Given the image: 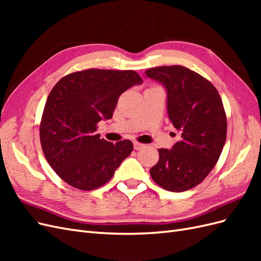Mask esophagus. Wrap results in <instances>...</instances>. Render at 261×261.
I'll return each mask as SVG.
<instances>
[{"label": "esophagus", "instance_id": "obj_1", "mask_svg": "<svg viewBox=\"0 0 261 261\" xmlns=\"http://www.w3.org/2000/svg\"><path fill=\"white\" fill-rule=\"evenodd\" d=\"M144 147V144H140L138 143V141H134V148H135L136 150H139Z\"/></svg>", "mask_w": 261, "mask_h": 261}]
</instances>
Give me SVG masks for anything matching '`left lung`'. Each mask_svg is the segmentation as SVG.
Masks as SVG:
<instances>
[{
  "instance_id": "left-lung-1",
  "label": "left lung",
  "mask_w": 261,
  "mask_h": 261,
  "mask_svg": "<svg viewBox=\"0 0 261 261\" xmlns=\"http://www.w3.org/2000/svg\"><path fill=\"white\" fill-rule=\"evenodd\" d=\"M168 93L169 117L180 134L172 149H159L150 175L163 189L180 193L208 176L226 140V115L216 87L198 73L180 65L147 69ZM175 135V134H174Z\"/></svg>"
}]
</instances>
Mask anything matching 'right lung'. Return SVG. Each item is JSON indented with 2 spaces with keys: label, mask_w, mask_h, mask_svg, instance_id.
I'll return each instance as SVG.
<instances>
[{
  "label": "right lung",
  "mask_w": 261,
  "mask_h": 261,
  "mask_svg": "<svg viewBox=\"0 0 261 261\" xmlns=\"http://www.w3.org/2000/svg\"><path fill=\"white\" fill-rule=\"evenodd\" d=\"M143 80L135 70L89 68L68 74L53 87L40 123L46 161L70 186L93 191L112 178L133 151L128 139L100 138L98 123L110 120L118 97Z\"/></svg>",
  "instance_id": "add662e5"
}]
</instances>
